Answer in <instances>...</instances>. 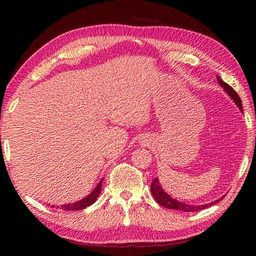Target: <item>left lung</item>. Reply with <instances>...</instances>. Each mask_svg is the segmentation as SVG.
I'll return each mask as SVG.
<instances>
[{
    "instance_id": "1",
    "label": "left lung",
    "mask_w": 256,
    "mask_h": 256,
    "mask_svg": "<svg viewBox=\"0 0 256 256\" xmlns=\"http://www.w3.org/2000/svg\"><path fill=\"white\" fill-rule=\"evenodd\" d=\"M216 80H218V84L222 86L224 92L228 94V96L230 97L234 100V102L236 104L237 107L240 108V110L242 112V100L235 90H234L230 86L227 84L226 82H224L218 76H216ZM151 194H152L154 200L157 201L162 206H164V208H167V209H170V210H178V211H184V212H196V211L203 210L208 206H214V204H216V203H218L220 200H222L224 196L222 198H218V200H216L211 203H208V204H201V206L188 204V203L180 202L178 200H176V198H172L170 194H167L166 192H164V190L162 188V185H160V183H159L158 177H156V178L152 180V183H151Z\"/></svg>"
}]
</instances>
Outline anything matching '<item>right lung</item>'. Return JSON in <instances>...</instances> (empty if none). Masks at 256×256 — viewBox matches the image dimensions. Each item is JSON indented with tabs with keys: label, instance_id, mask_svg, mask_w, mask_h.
Segmentation results:
<instances>
[{
	"label": "right lung",
	"instance_id": "right-lung-1",
	"mask_svg": "<svg viewBox=\"0 0 256 256\" xmlns=\"http://www.w3.org/2000/svg\"><path fill=\"white\" fill-rule=\"evenodd\" d=\"M102 180L104 178L100 180V182L97 184L96 188L92 190V192L89 194V196H86V198H82L80 201H76V202H73V203H68V204H63L60 206H58V209H62L64 211H78V210H82V209H86V206H92V203L96 202L97 198L99 196V194L102 192ZM54 208V206H53Z\"/></svg>",
	"mask_w": 256,
	"mask_h": 256
}]
</instances>
